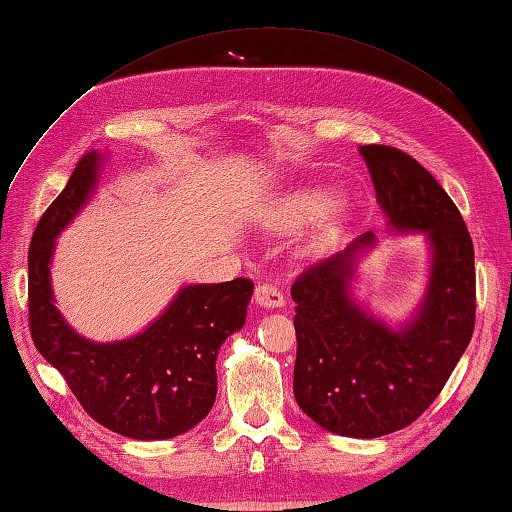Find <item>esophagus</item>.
Returning <instances> with one entry per match:
<instances>
[{
	"label": "esophagus",
	"mask_w": 512,
	"mask_h": 512,
	"mask_svg": "<svg viewBox=\"0 0 512 512\" xmlns=\"http://www.w3.org/2000/svg\"><path fill=\"white\" fill-rule=\"evenodd\" d=\"M255 301H257V306H262L266 310H275V308L284 306L286 297L277 286L262 284V286H257V290H255Z\"/></svg>",
	"instance_id": "34e87169"
}]
</instances>
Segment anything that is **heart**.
<instances>
[{
	"label": "heart",
	"mask_w": 512,
	"mask_h": 512,
	"mask_svg": "<svg viewBox=\"0 0 512 512\" xmlns=\"http://www.w3.org/2000/svg\"><path fill=\"white\" fill-rule=\"evenodd\" d=\"M339 195L332 189L312 187V189H299L295 193H288L281 198L273 209L266 215V224L273 228L275 233L290 235L299 233L310 224L323 220L325 215L334 211ZM334 235V224H328L323 231V242Z\"/></svg>",
	"instance_id": "b5f03b06"
}]
</instances>
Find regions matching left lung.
Segmentation results:
<instances>
[{
    "instance_id": "obj_1",
    "label": "left lung",
    "mask_w": 512,
    "mask_h": 512,
    "mask_svg": "<svg viewBox=\"0 0 512 512\" xmlns=\"http://www.w3.org/2000/svg\"><path fill=\"white\" fill-rule=\"evenodd\" d=\"M376 200L394 231L424 233L431 273L420 308L394 330L352 299L358 255L376 244L365 233L292 284L297 330L295 398L336 436L380 438L409 427L438 398L475 325L471 235L438 180L405 151L358 147Z\"/></svg>"
}]
</instances>
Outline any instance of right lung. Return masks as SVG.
<instances>
[{
  "label": "right lung",
  "instance_id": "right-lung-1",
  "mask_svg": "<svg viewBox=\"0 0 512 512\" xmlns=\"http://www.w3.org/2000/svg\"><path fill=\"white\" fill-rule=\"evenodd\" d=\"M103 156L85 154L32 235L28 250V319L39 354L57 367L81 407L114 433L167 440L193 429L217 394L220 345L242 330L253 281L184 286L169 308L132 339L94 343L76 334L54 306V239L88 202Z\"/></svg>",
  "mask_w": 512,
  "mask_h": 512
}]
</instances>
